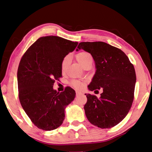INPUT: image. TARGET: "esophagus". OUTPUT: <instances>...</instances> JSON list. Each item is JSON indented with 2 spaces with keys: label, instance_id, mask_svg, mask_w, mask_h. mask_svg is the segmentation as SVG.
I'll return each instance as SVG.
<instances>
[{
  "label": "esophagus",
  "instance_id": "34e87169",
  "mask_svg": "<svg viewBox=\"0 0 152 152\" xmlns=\"http://www.w3.org/2000/svg\"><path fill=\"white\" fill-rule=\"evenodd\" d=\"M80 94H82V93H81V92L78 91H76V95H80Z\"/></svg>",
  "mask_w": 152,
  "mask_h": 152
}]
</instances>
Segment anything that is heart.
<instances>
[{"mask_svg":"<svg viewBox=\"0 0 152 152\" xmlns=\"http://www.w3.org/2000/svg\"><path fill=\"white\" fill-rule=\"evenodd\" d=\"M75 57H76L77 61H78L83 66H84V64H86L89 60L92 59L91 55L88 52H86V51H81V52L78 53L76 55ZM69 61V55H66V56H65L63 58V59L62 60L61 64V68L62 73L65 72L66 69H67ZM71 84L74 88H75L77 89H80L83 86V83L81 82L80 80L73 79L72 80Z\"/></svg>","mask_w":152,"mask_h":152,"instance_id":"b5f03b06","label":"heart"}]
</instances>
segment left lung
<instances>
[{
	"label": "left lung",
	"instance_id": "8db88e82",
	"mask_svg": "<svg viewBox=\"0 0 152 152\" xmlns=\"http://www.w3.org/2000/svg\"><path fill=\"white\" fill-rule=\"evenodd\" d=\"M83 49L93 57L96 67L88 89L103 92L98 99L85 94V114L90 123L101 128H111L123 121L134 99L135 68L127 55L116 47L104 42H83L77 51Z\"/></svg>",
	"mask_w": 152,
	"mask_h": 152
}]
</instances>
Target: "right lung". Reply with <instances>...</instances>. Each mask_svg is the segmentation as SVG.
<instances>
[{"label": "right lung", "instance_id": "1", "mask_svg": "<svg viewBox=\"0 0 152 152\" xmlns=\"http://www.w3.org/2000/svg\"><path fill=\"white\" fill-rule=\"evenodd\" d=\"M77 45V42L60 37H42L20 59L17 71L18 98L26 113L39 129L51 131L60 126L66 107L75 99V91L71 87L58 93L53 86L62 77V60Z\"/></svg>", "mask_w": 152, "mask_h": 152}]
</instances>
